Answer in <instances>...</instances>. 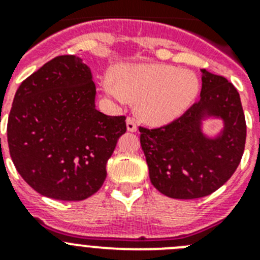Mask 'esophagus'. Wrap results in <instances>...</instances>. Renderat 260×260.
<instances>
[{
  "label": "esophagus",
  "instance_id": "34e87169",
  "mask_svg": "<svg viewBox=\"0 0 260 260\" xmlns=\"http://www.w3.org/2000/svg\"><path fill=\"white\" fill-rule=\"evenodd\" d=\"M126 127H127V132L134 133L137 132V123L133 118H127L126 119Z\"/></svg>",
  "mask_w": 260,
  "mask_h": 260
}]
</instances>
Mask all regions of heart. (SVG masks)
Here are the masks:
<instances>
[{
    "instance_id": "b5f03b06",
    "label": "heart",
    "mask_w": 260,
    "mask_h": 260,
    "mask_svg": "<svg viewBox=\"0 0 260 260\" xmlns=\"http://www.w3.org/2000/svg\"><path fill=\"white\" fill-rule=\"evenodd\" d=\"M116 80H103L105 95L119 105L138 102V116L150 125H165L182 116L201 89L194 71L165 63L119 66Z\"/></svg>"
}]
</instances>
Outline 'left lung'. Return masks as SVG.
Segmentation results:
<instances>
[{
	"mask_svg": "<svg viewBox=\"0 0 260 260\" xmlns=\"http://www.w3.org/2000/svg\"><path fill=\"white\" fill-rule=\"evenodd\" d=\"M201 99L172 123L139 127L152 185L174 199L207 197L236 172L246 142L240 93L228 79L202 69ZM220 119L222 130L204 133V122Z\"/></svg>",
	"mask_w": 260,
	"mask_h": 260,
	"instance_id": "left-lung-1",
	"label": "left lung"
}]
</instances>
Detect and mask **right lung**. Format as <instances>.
<instances>
[{
    "label": "right lung",
    "mask_w": 260,
    "mask_h": 260,
    "mask_svg": "<svg viewBox=\"0 0 260 260\" xmlns=\"http://www.w3.org/2000/svg\"><path fill=\"white\" fill-rule=\"evenodd\" d=\"M95 98L92 73L77 56L50 59L18 88L9 150L18 173L39 194L83 201L104 183L126 118L99 112Z\"/></svg>",
    "instance_id": "1"
}]
</instances>
